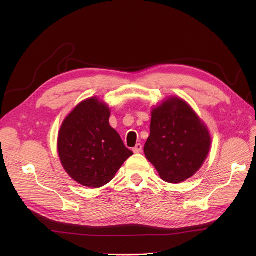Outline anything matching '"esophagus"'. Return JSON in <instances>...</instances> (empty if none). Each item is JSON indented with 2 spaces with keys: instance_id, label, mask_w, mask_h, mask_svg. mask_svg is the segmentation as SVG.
I'll use <instances>...</instances> for the list:
<instances>
[{
  "instance_id": "34e87169",
  "label": "esophagus",
  "mask_w": 256,
  "mask_h": 256,
  "mask_svg": "<svg viewBox=\"0 0 256 256\" xmlns=\"http://www.w3.org/2000/svg\"><path fill=\"white\" fill-rule=\"evenodd\" d=\"M132 152H135V154H139V152H142V145H141L140 143H138V144H137V145L132 148Z\"/></svg>"
}]
</instances>
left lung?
<instances>
[{"mask_svg": "<svg viewBox=\"0 0 256 256\" xmlns=\"http://www.w3.org/2000/svg\"><path fill=\"white\" fill-rule=\"evenodd\" d=\"M210 142L208 128L190 104L172 96L154 108L144 154L160 178L180 184L204 165Z\"/></svg>", "mask_w": 256, "mask_h": 256, "instance_id": "obj_1", "label": "left lung"}]
</instances>
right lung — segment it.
<instances>
[{
  "mask_svg": "<svg viewBox=\"0 0 256 256\" xmlns=\"http://www.w3.org/2000/svg\"><path fill=\"white\" fill-rule=\"evenodd\" d=\"M109 118L108 104L91 98L80 102L61 126L60 160L68 176L82 186L100 188L110 182L132 156Z\"/></svg>",
  "mask_w": 256,
  "mask_h": 256,
  "instance_id": "add662e5",
  "label": "right lung"
}]
</instances>
